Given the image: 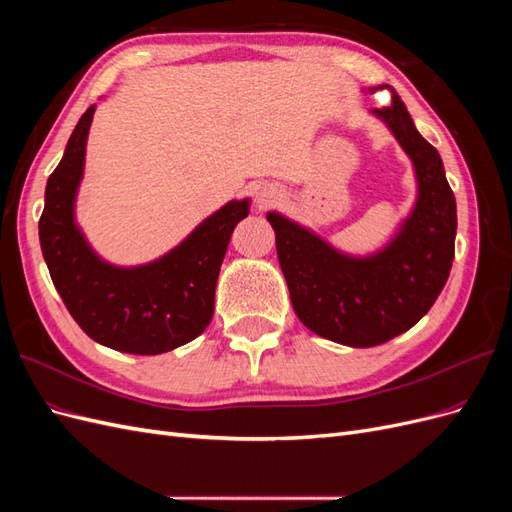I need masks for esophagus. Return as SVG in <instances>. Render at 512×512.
I'll use <instances>...</instances> for the list:
<instances>
[{"instance_id": "esophagus-1", "label": "esophagus", "mask_w": 512, "mask_h": 512, "mask_svg": "<svg viewBox=\"0 0 512 512\" xmlns=\"http://www.w3.org/2000/svg\"><path fill=\"white\" fill-rule=\"evenodd\" d=\"M277 198H280V192H277V188H273V185H265V188H260V192L256 194V205L260 209H267L275 203Z\"/></svg>"}]
</instances>
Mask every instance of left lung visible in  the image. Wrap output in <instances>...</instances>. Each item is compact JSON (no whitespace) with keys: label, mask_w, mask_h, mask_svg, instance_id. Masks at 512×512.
Returning <instances> with one entry per match:
<instances>
[{"label":"left lung","mask_w":512,"mask_h":512,"mask_svg":"<svg viewBox=\"0 0 512 512\" xmlns=\"http://www.w3.org/2000/svg\"><path fill=\"white\" fill-rule=\"evenodd\" d=\"M374 113L389 123L418 179L416 207L386 250L348 258L282 215H267L299 320L352 348L380 346L412 329L436 303L455 258L457 205L440 153L416 132L397 91L391 106Z\"/></svg>","instance_id":"8db88e82"}]
</instances>
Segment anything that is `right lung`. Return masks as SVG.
<instances>
[{"mask_svg":"<svg viewBox=\"0 0 512 512\" xmlns=\"http://www.w3.org/2000/svg\"><path fill=\"white\" fill-rule=\"evenodd\" d=\"M94 111L91 104L76 123L64 158L46 181L38 224L42 256L61 301L91 339L119 352L162 354L207 329L230 235L247 218L250 203L232 200L151 265H106L89 250L72 213Z\"/></svg>","mask_w":512,"mask_h":512,"instance_id":"right-lung-1","label":"right lung"}]
</instances>
